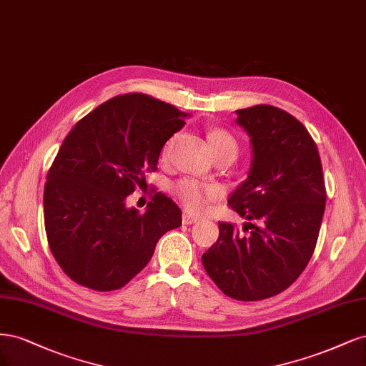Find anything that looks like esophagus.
Listing matches in <instances>:
<instances>
[{"mask_svg": "<svg viewBox=\"0 0 366 366\" xmlns=\"http://www.w3.org/2000/svg\"><path fill=\"white\" fill-rule=\"evenodd\" d=\"M182 222H184V225H193V223L199 222V217H196L190 213H184L182 214Z\"/></svg>", "mask_w": 366, "mask_h": 366, "instance_id": "34e87169", "label": "esophagus"}]
</instances>
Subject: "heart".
Returning <instances> with one entry per match:
<instances>
[{
	"label": "heart",
	"mask_w": 366,
	"mask_h": 366,
	"mask_svg": "<svg viewBox=\"0 0 366 366\" xmlns=\"http://www.w3.org/2000/svg\"><path fill=\"white\" fill-rule=\"evenodd\" d=\"M207 137L214 155L225 150L237 153V141L229 132L223 131V129H211ZM169 149L170 143L164 146L162 155H167ZM174 194L182 200V204L188 209L194 211V213H205L222 196V190L219 185L214 184H202L192 179H184L174 185Z\"/></svg>",
	"instance_id": "heart-1"
}]
</instances>
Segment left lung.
<instances>
[{
	"label": "left lung",
	"instance_id": "obj_1",
	"mask_svg": "<svg viewBox=\"0 0 366 366\" xmlns=\"http://www.w3.org/2000/svg\"><path fill=\"white\" fill-rule=\"evenodd\" d=\"M235 112L252 162L228 204L249 222L243 232L220 222L202 263L227 297L260 301L286 290L310 262L327 194L320 152L301 122L270 104Z\"/></svg>",
	"mask_w": 366,
	"mask_h": 366
}]
</instances>
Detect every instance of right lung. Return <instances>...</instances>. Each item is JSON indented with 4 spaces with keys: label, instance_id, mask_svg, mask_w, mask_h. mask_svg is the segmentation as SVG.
<instances>
[{
    "label": "right lung",
    "instance_id": "right-lung-1",
    "mask_svg": "<svg viewBox=\"0 0 366 366\" xmlns=\"http://www.w3.org/2000/svg\"><path fill=\"white\" fill-rule=\"evenodd\" d=\"M187 117L173 104L134 92L102 103L65 137L44 187L45 232L53 257L77 285L122 289L150 262L182 213L157 193L144 213L126 199L144 188L167 139Z\"/></svg>",
    "mask_w": 366,
    "mask_h": 366
}]
</instances>
